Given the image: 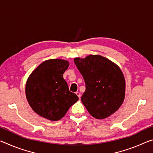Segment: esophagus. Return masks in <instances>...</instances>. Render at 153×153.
I'll list each match as a JSON object with an SVG mask.
<instances>
[{
  "mask_svg": "<svg viewBox=\"0 0 153 153\" xmlns=\"http://www.w3.org/2000/svg\"><path fill=\"white\" fill-rule=\"evenodd\" d=\"M76 94H77V97H79V98H80V97H81V94H80V93H79V92H76Z\"/></svg>",
  "mask_w": 153,
  "mask_h": 153,
  "instance_id": "34e87169",
  "label": "esophagus"
}]
</instances>
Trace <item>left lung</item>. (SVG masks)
I'll return each mask as SVG.
<instances>
[{"label":"left lung","mask_w":153,"mask_h":153,"mask_svg":"<svg viewBox=\"0 0 153 153\" xmlns=\"http://www.w3.org/2000/svg\"><path fill=\"white\" fill-rule=\"evenodd\" d=\"M86 91L81 100L90 115L99 120L109 117L122 105L126 83L120 67L100 55L75 58Z\"/></svg>","instance_id":"8db88e82"}]
</instances>
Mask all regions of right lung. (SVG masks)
Listing matches in <instances>:
<instances>
[{"label": "right lung", "mask_w": 153, "mask_h": 153, "mask_svg": "<svg viewBox=\"0 0 153 153\" xmlns=\"http://www.w3.org/2000/svg\"><path fill=\"white\" fill-rule=\"evenodd\" d=\"M69 62L50 59L41 63L30 77L25 86V94L34 112L51 121H58L78 100L77 96L69 91L63 75Z\"/></svg>", "instance_id": "add662e5"}]
</instances>
